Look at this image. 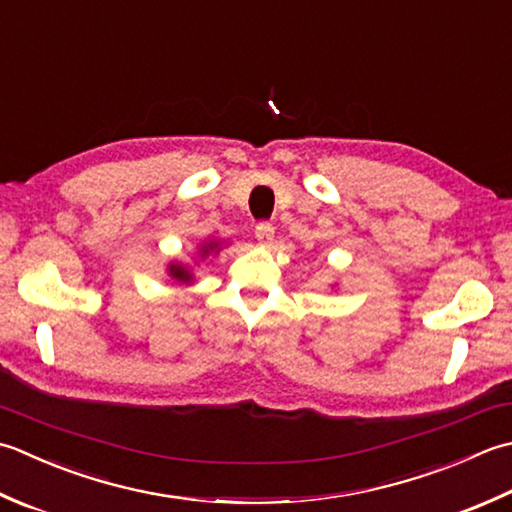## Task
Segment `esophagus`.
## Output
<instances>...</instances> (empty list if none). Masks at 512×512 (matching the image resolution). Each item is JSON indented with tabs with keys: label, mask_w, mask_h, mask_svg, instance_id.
<instances>
[{
	"label": "esophagus",
	"mask_w": 512,
	"mask_h": 512,
	"mask_svg": "<svg viewBox=\"0 0 512 512\" xmlns=\"http://www.w3.org/2000/svg\"><path fill=\"white\" fill-rule=\"evenodd\" d=\"M255 237H257V242L262 244V246H268L270 242H273V237H275V228H273V224H268V222H259L257 226H255Z\"/></svg>",
	"instance_id": "34e87169"
}]
</instances>
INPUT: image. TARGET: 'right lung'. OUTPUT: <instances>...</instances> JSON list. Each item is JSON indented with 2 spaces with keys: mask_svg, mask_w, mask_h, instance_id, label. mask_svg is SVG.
<instances>
[{
  "mask_svg": "<svg viewBox=\"0 0 512 512\" xmlns=\"http://www.w3.org/2000/svg\"><path fill=\"white\" fill-rule=\"evenodd\" d=\"M217 246H219L217 242H206L202 248H199V255H202V259H204L210 253H213ZM168 275L173 277V279H177L179 284H190V282H193V273H190V268L184 266V264H170L168 266Z\"/></svg>",
  "mask_w": 512,
  "mask_h": 512,
  "instance_id": "obj_1",
  "label": "right lung"
}]
</instances>
